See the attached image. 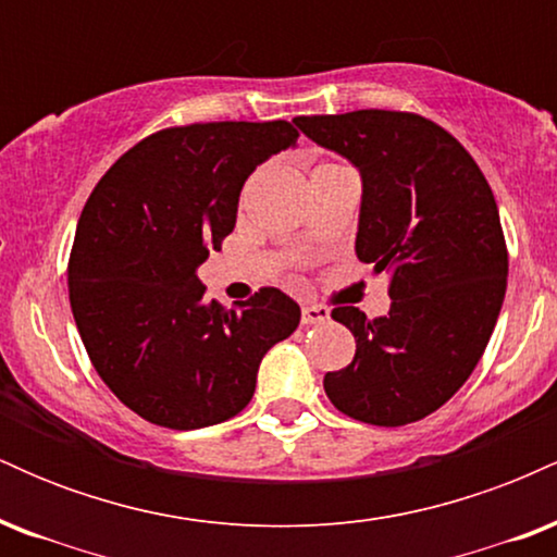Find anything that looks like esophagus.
<instances>
[{"instance_id":"1","label":"esophagus","mask_w":557,"mask_h":557,"mask_svg":"<svg viewBox=\"0 0 557 557\" xmlns=\"http://www.w3.org/2000/svg\"><path fill=\"white\" fill-rule=\"evenodd\" d=\"M300 322L304 324H324L330 322V309L322 304H304L300 306Z\"/></svg>"}]
</instances>
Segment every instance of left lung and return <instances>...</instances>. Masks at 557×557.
Listing matches in <instances>:
<instances>
[{
  "label": "left lung",
  "instance_id": "left-lung-1",
  "mask_svg": "<svg viewBox=\"0 0 557 557\" xmlns=\"http://www.w3.org/2000/svg\"><path fill=\"white\" fill-rule=\"evenodd\" d=\"M363 181L356 257L387 270V317L337 306L356 356L324 374L337 411L374 426L430 417L469 380L508 285V248L487 177L445 127L413 112L296 117Z\"/></svg>",
  "mask_w": 557,
  "mask_h": 557
}]
</instances>
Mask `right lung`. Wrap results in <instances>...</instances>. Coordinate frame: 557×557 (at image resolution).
Segmentation results:
<instances>
[{"label":"right lung","mask_w":557,"mask_h":557,"mask_svg":"<svg viewBox=\"0 0 557 557\" xmlns=\"http://www.w3.org/2000/svg\"><path fill=\"white\" fill-rule=\"evenodd\" d=\"M296 138L287 120L164 127L88 196L67 261L70 306L94 369L140 419L168 430L233 419L267 350L296 332L298 304L277 287L225 309L196 277L233 233L246 177Z\"/></svg>","instance_id":"add662e5"}]
</instances>
